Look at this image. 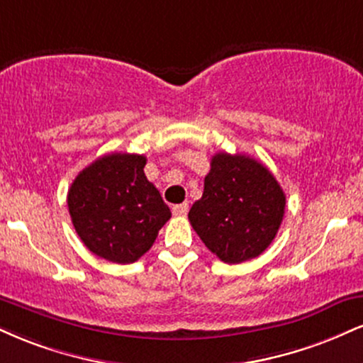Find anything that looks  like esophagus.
<instances>
[{
    "label": "esophagus",
    "instance_id": "1",
    "mask_svg": "<svg viewBox=\"0 0 363 363\" xmlns=\"http://www.w3.org/2000/svg\"><path fill=\"white\" fill-rule=\"evenodd\" d=\"M187 211H189V204H187V203L176 204V206H172V215L174 216H186Z\"/></svg>",
    "mask_w": 363,
    "mask_h": 363
}]
</instances>
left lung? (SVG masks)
Returning a JSON list of instances; mask_svg holds the SVG:
<instances>
[{
    "label": "left lung",
    "mask_w": 363,
    "mask_h": 363,
    "mask_svg": "<svg viewBox=\"0 0 363 363\" xmlns=\"http://www.w3.org/2000/svg\"><path fill=\"white\" fill-rule=\"evenodd\" d=\"M286 194L272 172L242 154L213 155L204 191L189 221L208 250L225 264L255 259L276 238Z\"/></svg>",
    "instance_id": "obj_1"
}]
</instances>
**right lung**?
I'll return each instance as SVG.
<instances>
[{
  "label": "right lung",
  "instance_id": "add662e5",
  "mask_svg": "<svg viewBox=\"0 0 363 363\" xmlns=\"http://www.w3.org/2000/svg\"><path fill=\"white\" fill-rule=\"evenodd\" d=\"M145 164V155H103L82 169L69 187L74 228L82 243L104 260H138L169 221L170 209L147 181Z\"/></svg>",
  "mask_w": 363,
  "mask_h": 363
}]
</instances>
